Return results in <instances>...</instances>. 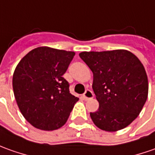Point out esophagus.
I'll list each match as a JSON object with an SVG mask.
<instances>
[{"label":"esophagus","instance_id":"1","mask_svg":"<svg viewBox=\"0 0 155 155\" xmlns=\"http://www.w3.org/2000/svg\"><path fill=\"white\" fill-rule=\"evenodd\" d=\"M83 96H84V98L85 100H90L94 97V94H93V92L90 90H87L84 92V94H83Z\"/></svg>","mask_w":155,"mask_h":155}]
</instances>
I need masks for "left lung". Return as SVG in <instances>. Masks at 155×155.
Returning a JSON list of instances; mask_svg holds the SVG:
<instances>
[{"instance_id":"8db88e82","label":"left lung","mask_w":155,"mask_h":155,"mask_svg":"<svg viewBox=\"0 0 155 155\" xmlns=\"http://www.w3.org/2000/svg\"><path fill=\"white\" fill-rule=\"evenodd\" d=\"M80 58L93 72L92 88L99 109L90 113L94 124L106 131L125 128L137 119L148 93L144 66L130 51L82 52Z\"/></svg>"}]
</instances>
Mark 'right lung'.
<instances>
[{
  "label": "right lung",
  "instance_id": "add662e5",
  "mask_svg": "<svg viewBox=\"0 0 155 155\" xmlns=\"http://www.w3.org/2000/svg\"><path fill=\"white\" fill-rule=\"evenodd\" d=\"M74 52L39 47L18 64L12 77L14 96L21 114L42 130L61 128L78 98L70 93L63 78Z\"/></svg>",
  "mask_w": 155,
  "mask_h": 155
}]
</instances>
